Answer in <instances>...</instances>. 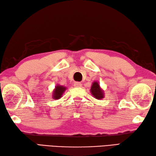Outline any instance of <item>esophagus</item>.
Returning <instances> with one entry per match:
<instances>
[{
    "instance_id": "esophagus-1",
    "label": "esophagus",
    "mask_w": 156,
    "mask_h": 156,
    "mask_svg": "<svg viewBox=\"0 0 156 156\" xmlns=\"http://www.w3.org/2000/svg\"><path fill=\"white\" fill-rule=\"evenodd\" d=\"M82 86L81 83L80 82H75L74 83V87H81Z\"/></svg>"
}]
</instances>
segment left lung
Masks as SVG:
<instances>
[{
    "label": "left lung",
    "instance_id": "1",
    "mask_svg": "<svg viewBox=\"0 0 156 156\" xmlns=\"http://www.w3.org/2000/svg\"><path fill=\"white\" fill-rule=\"evenodd\" d=\"M90 92L94 98L97 100L103 99L104 98V91L101 89L99 84V82L95 81L92 83L90 88Z\"/></svg>",
    "mask_w": 156,
    "mask_h": 156
}]
</instances>
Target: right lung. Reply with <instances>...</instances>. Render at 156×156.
Segmentation results:
<instances>
[{
    "instance_id": "right-lung-1",
    "label": "right lung",
    "mask_w": 156,
    "mask_h": 156,
    "mask_svg": "<svg viewBox=\"0 0 156 156\" xmlns=\"http://www.w3.org/2000/svg\"><path fill=\"white\" fill-rule=\"evenodd\" d=\"M66 87L65 86H62L59 84H56L55 89L52 91V98L54 100H58L62 98L63 94L66 91Z\"/></svg>"
}]
</instances>
